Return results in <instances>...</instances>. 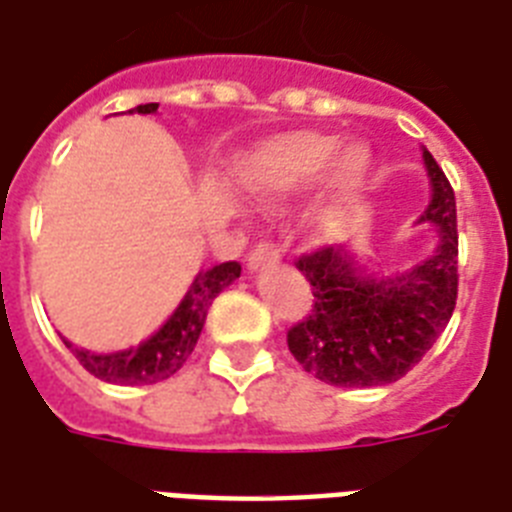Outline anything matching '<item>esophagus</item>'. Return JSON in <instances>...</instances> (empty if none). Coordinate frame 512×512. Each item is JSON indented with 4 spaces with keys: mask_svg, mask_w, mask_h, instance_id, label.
Wrapping results in <instances>:
<instances>
[{
    "mask_svg": "<svg viewBox=\"0 0 512 512\" xmlns=\"http://www.w3.org/2000/svg\"><path fill=\"white\" fill-rule=\"evenodd\" d=\"M281 252L276 247H273L271 241H260L252 252H249L247 257V268L249 271H257V268H263V265H273L279 263Z\"/></svg>",
    "mask_w": 512,
    "mask_h": 512,
    "instance_id": "1",
    "label": "esophagus"
}]
</instances>
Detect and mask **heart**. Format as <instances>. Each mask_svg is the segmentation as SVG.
Listing matches in <instances>:
<instances>
[{
  "label": "heart",
  "instance_id": "obj_1",
  "mask_svg": "<svg viewBox=\"0 0 512 512\" xmlns=\"http://www.w3.org/2000/svg\"><path fill=\"white\" fill-rule=\"evenodd\" d=\"M340 143V135L332 132H287L257 146L241 164V177L255 191L281 196L327 170L316 225L321 233H332L340 228L342 217L372 170V154L364 143H348L342 148Z\"/></svg>",
  "mask_w": 512,
  "mask_h": 512
}]
</instances>
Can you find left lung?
I'll return each instance as SVG.
<instances>
[{
	"instance_id": "8db88e82",
	"label": "left lung",
	"mask_w": 512,
	"mask_h": 512,
	"mask_svg": "<svg viewBox=\"0 0 512 512\" xmlns=\"http://www.w3.org/2000/svg\"><path fill=\"white\" fill-rule=\"evenodd\" d=\"M430 204L417 223L436 225V249L396 276H372L345 247L297 257L311 281V311L287 332L305 372L337 388L401 380L441 337L457 305V204L444 170L422 151Z\"/></svg>"
}]
</instances>
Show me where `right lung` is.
Here are the masks:
<instances>
[{
    "mask_svg": "<svg viewBox=\"0 0 512 512\" xmlns=\"http://www.w3.org/2000/svg\"><path fill=\"white\" fill-rule=\"evenodd\" d=\"M156 108H159V103H146V106L132 108V111L156 114ZM239 276L241 265L236 260L201 271L193 279L191 289L185 292L183 303L177 305L175 313L167 319V324L146 342H140L138 348L119 350V353H90V350L76 348L68 340L63 342L79 358V364L90 374H95L98 380L114 382V385H154V382L172 377L188 361V356L196 348L201 329H204L209 305Z\"/></svg>",
    "mask_w": 512,
    "mask_h": 512,
    "instance_id": "obj_1",
    "label": "right lung"
}]
</instances>
